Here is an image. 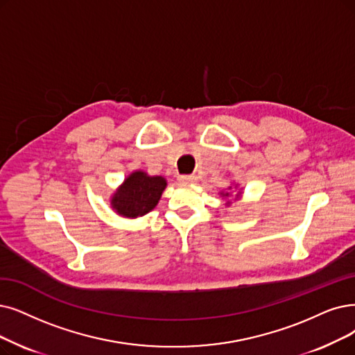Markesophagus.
<instances>
[{
  "label": "esophagus",
  "mask_w": 355,
  "mask_h": 355,
  "mask_svg": "<svg viewBox=\"0 0 355 355\" xmlns=\"http://www.w3.org/2000/svg\"><path fill=\"white\" fill-rule=\"evenodd\" d=\"M180 183H193L196 182V176L195 175H185V176H180L179 178Z\"/></svg>",
  "instance_id": "obj_1"
}]
</instances>
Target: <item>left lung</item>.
<instances>
[{
    "label": "left lung",
    "instance_id": "left-lung-1",
    "mask_svg": "<svg viewBox=\"0 0 355 355\" xmlns=\"http://www.w3.org/2000/svg\"><path fill=\"white\" fill-rule=\"evenodd\" d=\"M229 189H232V188H229ZM229 195H230L229 192H221V196H229ZM240 195H242V193H240V192H239V193L236 195V198H240ZM227 204H229V202H227Z\"/></svg>",
    "mask_w": 355,
    "mask_h": 355
}]
</instances>
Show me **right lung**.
Listing matches in <instances>:
<instances>
[{"instance_id":"add662e5","label":"right lung","mask_w":355,"mask_h":355,"mask_svg":"<svg viewBox=\"0 0 355 355\" xmlns=\"http://www.w3.org/2000/svg\"><path fill=\"white\" fill-rule=\"evenodd\" d=\"M167 182L162 176H148L143 170L132 172L113 193L110 205L119 216L137 218L159 204Z\"/></svg>"}]
</instances>
